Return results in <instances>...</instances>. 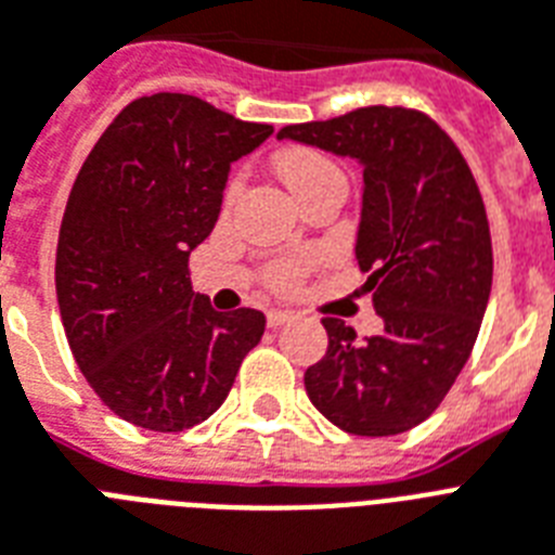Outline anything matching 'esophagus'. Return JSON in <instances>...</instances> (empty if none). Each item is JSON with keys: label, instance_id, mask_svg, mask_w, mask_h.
Masks as SVG:
<instances>
[{"label": "esophagus", "instance_id": "34e87169", "mask_svg": "<svg viewBox=\"0 0 555 555\" xmlns=\"http://www.w3.org/2000/svg\"><path fill=\"white\" fill-rule=\"evenodd\" d=\"M295 318V314H292V311H281V309H272L267 314V323L272 328H278V326H283V323H288V320Z\"/></svg>", "mask_w": 555, "mask_h": 555}]
</instances>
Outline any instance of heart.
I'll return each instance as SVG.
<instances>
[{"instance_id":"heart-1","label":"heart","mask_w":555,"mask_h":555,"mask_svg":"<svg viewBox=\"0 0 555 555\" xmlns=\"http://www.w3.org/2000/svg\"><path fill=\"white\" fill-rule=\"evenodd\" d=\"M278 172L288 184V190L295 192L297 201L309 195L314 186L334 181V178H343L340 167L334 162H328L326 155L314 153V150H288L278 158ZM241 192V178H235L232 184L227 186V201H235V195ZM306 260L304 258H286L272 263L269 269V283L274 288H292L297 286V281L304 278Z\"/></svg>"}]
</instances>
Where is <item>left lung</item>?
I'll use <instances>...</instances> for the list:
<instances>
[{"label":"left lung","mask_w":555,"mask_h":555,"mask_svg":"<svg viewBox=\"0 0 555 555\" xmlns=\"http://www.w3.org/2000/svg\"><path fill=\"white\" fill-rule=\"evenodd\" d=\"M278 139L363 167L354 255L383 318L365 340L323 318L328 349L304 377L311 405L357 437L411 431L468 363L491 297V229L468 162L425 113L386 104L288 124Z\"/></svg>","instance_id":"8db88e82"}]
</instances>
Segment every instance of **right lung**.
I'll return each instance as SVG.
<instances>
[{"mask_svg": "<svg viewBox=\"0 0 555 555\" xmlns=\"http://www.w3.org/2000/svg\"><path fill=\"white\" fill-rule=\"evenodd\" d=\"M269 135L198 95L155 93L81 164L59 229V311L85 379L127 423H204L263 337V311H215L192 292L190 251L215 229L232 162Z\"/></svg>", "mask_w": 555, "mask_h": 555, "instance_id": "1", "label": "right lung"}]
</instances>
